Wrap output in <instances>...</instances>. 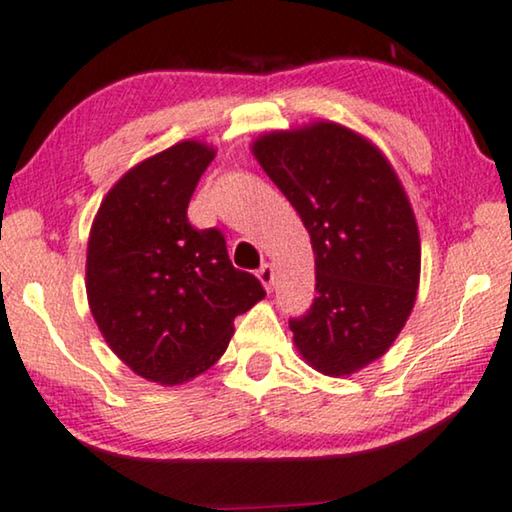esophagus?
Returning a JSON list of instances; mask_svg holds the SVG:
<instances>
[{"label":"esophagus","mask_w":512,"mask_h":512,"mask_svg":"<svg viewBox=\"0 0 512 512\" xmlns=\"http://www.w3.org/2000/svg\"><path fill=\"white\" fill-rule=\"evenodd\" d=\"M257 278H259V283L266 287V290H273V285H276V273H273V266L269 262L259 266Z\"/></svg>","instance_id":"obj_1"}]
</instances>
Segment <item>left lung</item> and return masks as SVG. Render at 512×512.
I'll use <instances>...</instances> for the list:
<instances>
[{"mask_svg":"<svg viewBox=\"0 0 512 512\" xmlns=\"http://www.w3.org/2000/svg\"><path fill=\"white\" fill-rule=\"evenodd\" d=\"M250 150L311 234L318 297L290 320L294 345L325 376L357 373L390 350L420 287V232L397 171L329 120L262 134Z\"/></svg>","mask_w":512,"mask_h":512,"instance_id":"left-lung-1","label":"left lung"}]
</instances>
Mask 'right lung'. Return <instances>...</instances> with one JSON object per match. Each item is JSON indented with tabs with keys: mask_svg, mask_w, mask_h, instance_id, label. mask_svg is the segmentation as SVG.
<instances>
[{
	"mask_svg": "<svg viewBox=\"0 0 512 512\" xmlns=\"http://www.w3.org/2000/svg\"><path fill=\"white\" fill-rule=\"evenodd\" d=\"M215 148L181 141L127 171L92 220L85 292L109 348L136 376L183 385L218 362L234 318L264 299L229 262L220 229H194L187 204Z\"/></svg>",
	"mask_w": 512,
	"mask_h": 512,
	"instance_id": "right-lung-1",
	"label": "right lung"
}]
</instances>
